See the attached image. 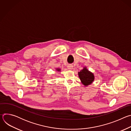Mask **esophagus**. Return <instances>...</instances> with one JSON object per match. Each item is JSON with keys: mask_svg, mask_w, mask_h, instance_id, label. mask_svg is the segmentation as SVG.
<instances>
[{"mask_svg": "<svg viewBox=\"0 0 131 131\" xmlns=\"http://www.w3.org/2000/svg\"><path fill=\"white\" fill-rule=\"evenodd\" d=\"M67 68H68V69L69 70H72V68H73V66L72 65H68L67 66Z\"/></svg>", "mask_w": 131, "mask_h": 131, "instance_id": "esophagus-1", "label": "esophagus"}]
</instances>
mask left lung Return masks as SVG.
<instances>
[{"instance_id":"obj_1","label":"left lung","mask_w":131,"mask_h":131,"mask_svg":"<svg viewBox=\"0 0 131 131\" xmlns=\"http://www.w3.org/2000/svg\"><path fill=\"white\" fill-rule=\"evenodd\" d=\"M78 76L81 83L85 86L92 84L95 79L94 74L90 71L86 67H83V68L78 72Z\"/></svg>"}]
</instances>
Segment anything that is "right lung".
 Returning <instances> with one entry per match:
<instances>
[{"instance_id": "right-lung-1", "label": "right lung", "mask_w": 131, "mask_h": 131, "mask_svg": "<svg viewBox=\"0 0 131 131\" xmlns=\"http://www.w3.org/2000/svg\"><path fill=\"white\" fill-rule=\"evenodd\" d=\"M56 70H57L58 71H60L61 69L60 68H57V69H56Z\"/></svg>"}]
</instances>
